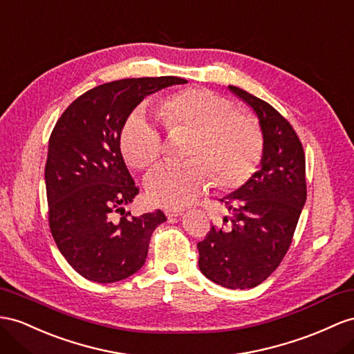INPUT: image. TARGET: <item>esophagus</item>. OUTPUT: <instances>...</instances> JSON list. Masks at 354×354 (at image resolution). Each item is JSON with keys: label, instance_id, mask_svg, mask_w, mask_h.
<instances>
[{"label": "esophagus", "instance_id": "esophagus-1", "mask_svg": "<svg viewBox=\"0 0 354 354\" xmlns=\"http://www.w3.org/2000/svg\"><path fill=\"white\" fill-rule=\"evenodd\" d=\"M166 215H167L169 220H176L178 216L183 215V211H171V209H167V211H166Z\"/></svg>", "mask_w": 354, "mask_h": 354}]
</instances>
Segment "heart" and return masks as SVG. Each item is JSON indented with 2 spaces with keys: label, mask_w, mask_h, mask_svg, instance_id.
Returning <instances> with one entry per match:
<instances>
[{
  "label": "heart",
  "mask_w": 354,
  "mask_h": 354,
  "mask_svg": "<svg viewBox=\"0 0 354 354\" xmlns=\"http://www.w3.org/2000/svg\"><path fill=\"white\" fill-rule=\"evenodd\" d=\"M160 113L170 129L194 131L189 157L196 158L165 162L151 171L147 192L153 205L183 209L212 184L214 174L223 188H236L250 178L260 158L261 133L251 116L234 112L230 100L209 89L188 88L162 100ZM120 143L136 169L152 166L162 153L160 129L140 111L124 125Z\"/></svg>",
  "instance_id": "obj_1"
}]
</instances>
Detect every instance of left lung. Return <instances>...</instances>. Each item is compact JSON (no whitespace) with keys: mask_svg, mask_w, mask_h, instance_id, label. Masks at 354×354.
<instances>
[{"mask_svg":"<svg viewBox=\"0 0 354 354\" xmlns=\"http://www.w3.org/2000/svg\"><path fill=\"white\" fill-rule=\"evenodd\" d=\"M229 89L256 113L263 151L256 174L221 198L232 212L230 229L212 225L197 243L198 268L215 284L245 290L263 283L292 243L306 201L305 156L277 109L238 86Z\"/></svg>","mask_w":354,"mask_h":354,"instance_id":"1","label":"left lung"}]
</instances>
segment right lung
<instances>
[{"label":"right lung","mask_w":354,"mask_h":354,"mask_svg":"<svg viewBox=\"0 0 354 354\" xmlns=\"http://www.w3.org/2000/svg\"><path fill=\"white\" fill-rule=\"evenodd\" d=\"M188 80L175 76L121 79L76 98L49 139L44 167L52 236L68 265L100 284L136 274L151 234L167 218L160 209L115 220L136 187L121 153L124 125L145 97Z\"/></svg>","instance_id":"1"}]
</instances>
